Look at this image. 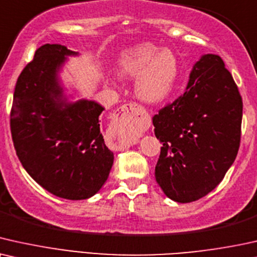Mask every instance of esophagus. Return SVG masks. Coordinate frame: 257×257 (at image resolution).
Masks as SVG:
<instances>
[{"instance_id": "34e87169", "label": "esophagus", "mask_w": 257, "mask_h": 257, "mask_svg": "<svg viewBox=\"0 0 257 257\" xmlns=\"http://www.w3.org/2000/svg\"><path fill=\"white\" fill-rule=\"evenodd\" d=\"M146 118V111L141 105L135 103H126L117 108L112 114L115 131L122 134L119 148L124 149L135 143V138L142 128Z\"/></svg>"}]
</instances>
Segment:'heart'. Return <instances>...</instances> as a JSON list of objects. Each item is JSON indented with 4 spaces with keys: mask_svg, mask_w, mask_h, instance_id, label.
Listing matches in <instances>:
<instances>
[{
    "mask_svg": "<svg viewBox=\"0 0 257 257\" xmlns=\"http://www.w3.org/2000/svg\"><path fill=\"white\" fill-rule=\"evenodd\" d=\"M118 71L122 76L136 77L135 93L141 100L155 103L163 100L177 76V59L170 49L153 43H140L123 51Z\"/></svg>",
    "mask_w": 257,
    "mask_h": 257,
    "instance_id": "b5f03b06",
    "label": "heart"
}]
</instances>
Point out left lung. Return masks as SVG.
Here are the masks:
<instances>
[{
  "mask_svg": "<svg viewBox=\"0 0 257 257\" xmlns=\"http://www.w3.org/2000/svg\"><path fill=\"white\" fill-rule=\"evenodd\" d=\"M242 97L218 55L195 63L183 95L153 117L162 142L156 182L173 201L188 203L223 180L240 148Z\"/></svg>",
  "mask_w": 257,
  "mask_h": 257,
  "instance_id": "obj_1",
  "label": "left lung"
}]
</instances>
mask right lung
Instances as JSON below:
<instances>
[{
    "instance_id": "add662e5",
    "label": "right lung",
    "mask_w": 257,
    "mask_h": 257,
    "mask_svg": "<svg viewBox=\"0 0 257 257\" xmlns=\"http://www.w3.org/2000/svg\"><path fill=\"white\" fill-rule=\"evenodd\" d=\"M77 53L61 44L35 51L17 78L10 131L27 173L55 196L85 200L107 181L114 154L104 145L94 101L68 103L57 73L66 56Z\"/></svg>"
}]
</instances>
